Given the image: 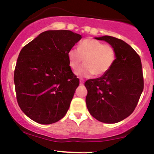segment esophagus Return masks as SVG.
I'll return each mask as SVG.
<instances>
[{
  "instance_id": "34e87169",
  "label": "esophagus",
  "mask_w": 154,
  "mask_h": 154,
  "mask_svg": "<svg viewBox=\"0 0 154 154\" xmlns=\"http://www.w3.org/2000/svg\"><path fill=\"white\" fill-rule=\"evenodd\" d=\"M84 82H84L83 79H80V84H81V85H83Z\"/></svg>"
}]
</instances>
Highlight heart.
<instances>
[{
	"instance_id": "obj_1",
	"label": "heart",
	"mask_w": 154,
	"mask_h": 154,
	"mask_svg": "<svg viewBox=\"0 0 154 154\" xmlns=\"http://www.w3.org/2000/svg\"><path fill=\"white\" fill-rule=\"evenodd\" d=\"M116 58V50L111 45L92 38L85 39L79 44V49L73 47L67 52L68 61L72 69H76L85 58V64L75 72L81 78H89L93 74L104 75L113 65Z\"/></svg>"
}]
</instances>
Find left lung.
I'll return each mask as SVG.
<instances>
[{
    "instance_id": "8db88e82",
    "label": "left lung",
    "mask_w": 154,
    "mask_h": 154,
    "mask_svg": "<svg viewBox=\"0 0 154 154\" xmlns=\"http://www.w3.org/2000/svg\"><path fill=\"white\" fill-rule=\"evenodd\" d=\"M95 38L111 45L116 58L110 70L102 76L85 83L88 90L87 107L98 121L107 124L119 122L134 112L143 91L140 57L121 39L108 35Z\"/></svg>"
}]
</instances>
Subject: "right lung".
<instances>
[{
	"instance_id": "right-lung-1",
	"label": "right lung",
	"mask_w": 154,
	"mask_h": 154,
	"mask_svg": "<svg viewBox=\"0 0 154 154\" xmlns=\"http://www.w3.org/2000/svg\"><path fill=\"white\" fill-rule=\"evenodd\" d=\"M82 38L69 30H48L20 50L14 72L17 101L35 122L53 124L66 115L79 85L67 52Z\"/></svg>"
}]
</instances>
